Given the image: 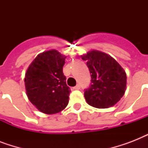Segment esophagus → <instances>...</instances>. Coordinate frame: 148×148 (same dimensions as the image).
<instances>
[{
    "label": "esophagus",
    "instance_id": "obj_1",
    "mask_svg": "<svg viewBox=\"0 0 148 148\" xmlns=\"http://www.w3.org/2000/svg\"><path fill=\"white\" fill-rule=\"evenodd\" d=\"M80 88H81V86H80V84H77L75 87H74V88H73V89H74V90H79Z\"/></svg>",
    "mask_w": 148,
    "mask_h": 148
}]
</instances>
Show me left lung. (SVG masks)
Segmentation results:
<instances>
[{
    "instance_id": "obj_1",
    "label": "left lung",
    "mask_w": 148,
    "mask_h": 148,
    "mask_svg": "<svg viewBox=\"0 0 148 148\" xmlns=\"http://www.w3.org/2000/svg\"><path fill=\"white\" fill-rule=\"evenodd\" d=\"M81 58L87 60L91 76V84L84 91L87 103L97 108L116 104L126 90L127 75L123 67L112 57L95 50Z\"/></svg>"
}]
</instances>
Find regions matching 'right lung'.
I'll list each match as a JSON object with an SVG mask.
<instances>
[{
  "mask_svg": "<svg viewBox=\"0 0 148 148\" xmlns=\"http://www.w3.org/2000/svg\"><path fill=\"white\" fill-rule=\"evenodd\" d=\"M65 58L56 50L45 51L36 57L25 74L29 101L47 114L60 112L68 104L71 90L63 73Z\"/></svg>",
  "mask_w": 148,
  "mask_h": 148,
  "instance_id": "obj_1",
  "label": "right lung"
}]
</instances>
